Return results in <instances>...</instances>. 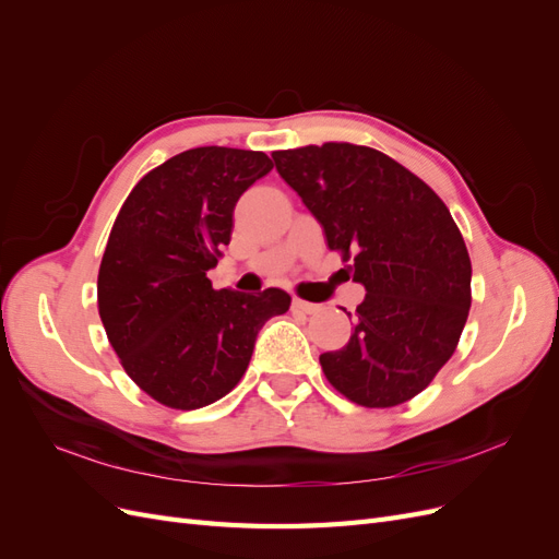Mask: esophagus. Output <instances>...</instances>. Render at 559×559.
Here are the masks:
<instances>
[{
	"mask_svg": "<svg viewBox=\"0 0 559 559\" xmlns=\"http://www.w3.org/2000/svg\"><path fill=\"white\" fill-rule=\"evenodd\" d=\"M294 310H298V312H306V314H317L321 308L317 306V302H308V300H300V298H294Z\"/></svg>",
	"mask_w": 559,
	"mask_h": 559,
	"instance_id": "obj_1",
	"label": "esophagus"
}]
</instances>
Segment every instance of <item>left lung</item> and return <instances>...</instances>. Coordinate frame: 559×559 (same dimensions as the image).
Here are the masks:
<instances>
[{"instance_id":"obj_1","label":"left lung","mask_w":559,"mask_h":559,"mask_svg":"<svg viewBox=\"0 0 559 559\" xmlns=\"http://www.w3.org/2000/svg\"><path fill=\"white\" fill-rule=\"evenodd\" d=\"M273 160L366 289L349 343L319 357L326 380L364 408L411 401L454 354L471 308V259L445 202L370 146L310 144Z\"/></svg>"}]
</instances>
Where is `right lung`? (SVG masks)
I'll list each match as a JSON object with an SVG mask.
<instances>
[{"instance_id":"obj_1","label":"right lung","mask_w":559,"mask_h":559,"mask_svg":"<svg viewBox=\"0 0 559 559\" xmlns=\"http://www.w3.org/2000/svg\"><path fill=\"white\" fill-rule=\"evenodd\" d=\"M273 170L263 151L198 146L144 175L109 233L97 310L114 352L142 392L175 411L224 399L253 343L292 296L216 292L207 270L230 242L235 202Z\"/></svg>"}]
</instances>
